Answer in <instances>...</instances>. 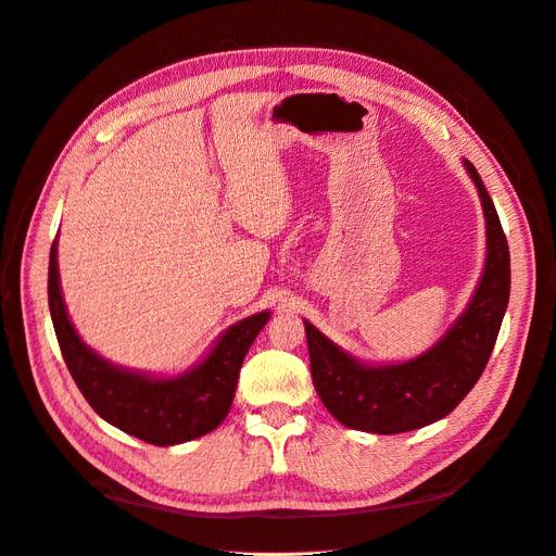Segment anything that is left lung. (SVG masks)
Segmentation results:
<instances>
[{"mask_svg": "<svg viewBox=\"0 0 556 556\" xmlns=\"http://www.w3.org/2000/svg\"><path fill=\"white\" fill-rule=\"evenodd\" d=\"M484 215V266L466 308L422 355L366 362L304 319L311 376L325 408L348 429L403 433L439 422L482 376L510 296V252L490 192L476 166L462 160Z\"/></svg>", "mask_w": 556, "mask_h": 556, "instance_id": "obj_1", "label": "left lung"}]
</instances>
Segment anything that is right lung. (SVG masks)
<instances>
[{"instance_id":"obj_1","label":"right lung","mask_w":556,"mask_h":556,"mask_svg":"<svg viewBox=\"0 0 556 556\" xmlns=\"http://www.w3.org/2000/svg\"><path fill=\"white\" fill-rule=\"evenodd\" d=\"M48 308L64 364L92 410L134 439L160 447L201 439L223 425L237 394L241 364L271 317V311H260L229 325L204 357L178 374L117 366L83 341L72 323L60 285L58 239L48 262Z\"/></svg>"}]
</instances>
